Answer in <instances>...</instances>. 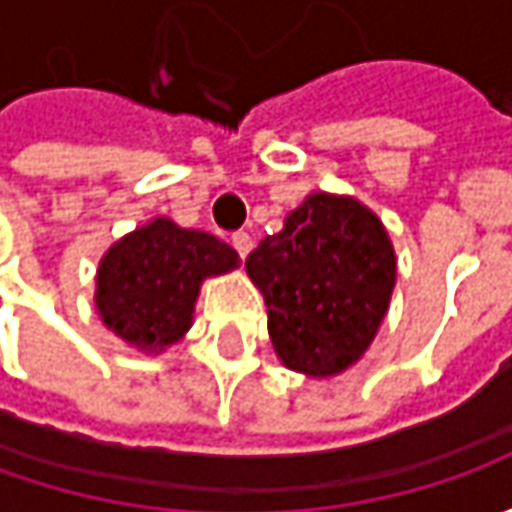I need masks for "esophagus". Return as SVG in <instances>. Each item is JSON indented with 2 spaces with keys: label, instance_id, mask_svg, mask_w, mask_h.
<instances>
[{
  "label": "esophagus",
  "instance_id": "obj_1",
  "mask_svg": "<svg viewBox=\"0 0 512 512\" xmlns=\"http://www.w3.org/2000/svg\"><path fill=\"white\" fill-rule=\"evenodd\" d=\"M233 247H236V253L245 259L247 253L253 250V239H250V233H245V230H239V233H233Z\"/></svg>",
  "mask_w": 512,
  "mask_h": 512
}]
</instances>
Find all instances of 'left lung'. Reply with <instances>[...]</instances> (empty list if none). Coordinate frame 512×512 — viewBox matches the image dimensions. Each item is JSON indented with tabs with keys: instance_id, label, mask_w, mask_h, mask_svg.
Here are the masks:
<instances>
[{
	"instance_id": "obj_1",
	"label": "left lung",
	"mask_w": 512,
	"mask_h": 512,
	"mask_svg": "<svg viewBox=\"0 0 512 512\" xmlns=\"http://www.w3.org/2000/svg\"><path fill=\"white\" fill-rule=\"evenodd\" d=\"M267 305L279 362L330 379L362 359L396 287V250L382 219L356 196L316 190L245 262Z\"/></svg>"
}]
</instances>
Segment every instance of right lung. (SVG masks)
<instances>
[{
  "label": "right lung",
  "instance_id": "obj_1",
  "mask_svg": "<svg viewBox=\"0 0 512 512\" xmlns=\"http://www.w3.org/2000/svg\"><path fill=\"white\" fill-rule=\"evenodd\" d=\"M239 262V253L213 233L156 216L105 250L93 305L113 336L142 353H165L193 325L202 282Z\"/></svg>",
  "mask_w": 512,
  "mask_h": 512
}]
</instances>
